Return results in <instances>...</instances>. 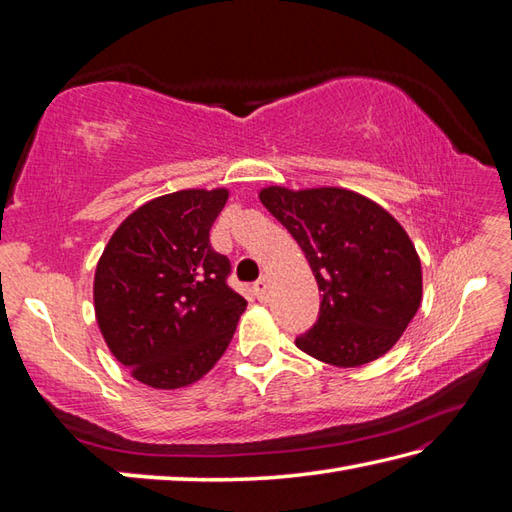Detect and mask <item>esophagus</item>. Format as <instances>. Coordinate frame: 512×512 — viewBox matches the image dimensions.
Returning a JSON list of instances; mask_svg holds the SVG:
<instances>
[{
    "label": "esophagus",
    "mask_w": 512,
    "mask_h": 512,
    "mask_svg": "<svg viewBox=\"0 0 512 512\" xmlns=\"http://www.w3.org/2000/svg\"><path fill=\"white\" fill-rule=\"evenodd\" d=\"M253 290H255L257 299H266V292H268V279H266V277H262L259 281H255Z\"/></svg>",
    "instance_id": "34e87169"
}]
</instances>
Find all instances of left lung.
<instances>
[{
  "instance_id": "1",
  "label": "left lung",
  "mask_w": 512,
  "mask_h": 512,
  "mask_svg": "<svg viewBox=\"0 0 512 512\" xmlns=\"http://www.w3.org/2000/svg\"><path fill=\"white\" fill-rule=\"evenodd\" d=\"M259 200L297 239L323 292L299 350L336 367L387 354L422 301L420 257L396 217L339 187H266Z\"/></svg>"
}]
</instances>
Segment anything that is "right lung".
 Instances as JSON below:
<instances>
[{
  "label": "right lung",
  "instance_id": "right-lung-1",
  "mask_svg": "<svg viewBox=\"0 0 512 512\" xmlns=\"http://www.w3.org/2000/svg\"><path fill=\"white\" fill-rule=\"evenodd\" d=\"M226 189H184L140 206L96 264L94 312L118 363L154 389H180L220 361L246 310L209 231Z\"/></svg>",
  "mask_w": 512,
  "mask_h": 512
}]
</instances>
